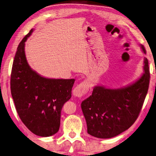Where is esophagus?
Segmentation results:
<instances>
[{
    "label": "esophagus",
    "instance_id": "1",
    "mask_svg": "<svg viewBox=\"0 0 156 156\" xmlns=\"http://www.w3.org/2000/svg\"><path fill=\"white\" fill-rule=\"evenodd\" d=\"M89 90V84L86 81H82L79 85L76 86L73 91V96L77 98H81L84 95L87 93Z\"/></svg>",
    "mask_w": 156,
    "mask_h": 156
}]
</instances>
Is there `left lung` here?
<instances>
[{"label":"left lung","instance_id":"obj_1","mask_svg":"<svg viewBox=\"0 0 156 156\" xmlns=\"http://www.w3.org/2000/svg\"><path fill=\"white\" fill-rule=\"evenodd\" d=\"M143 51L146 50L141 45ZM145 73L132 85L119 90L96 86L91 96L82 101L87 133L95 137L108 139L130 128L137 119L147 95L150 73L147 58Z\"/></svg>","mask_w":156,"mask_h":156}]
</instances>
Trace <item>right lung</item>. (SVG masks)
<instances>
[{
	"mask_svg": "<svg viewBox=\"0 0 156 156\" xmlns=\"http://www.w3.org/2000/svg\"><path fill=\"white\" fill-rule=\"evenodd\" d=\"M33 30L19 44L12 63L11 91L19 116L34 134L49 136L58 131L63 105L71 97L75 79L41 77L28 65L25 42Z\"/></svg>",
	"mask_w": 156,
	"mask_h": 156,
	"instance_id": "obj_1",
	"label": "right lung"
}]
</instances>
